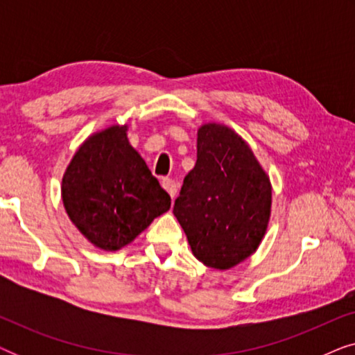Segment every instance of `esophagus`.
Listing matches in <instances>:
<instances>
[{"label": "esophagus", "instance_id": "34e87169", "mask_svg": "<svg viewBox=\"0 0 355 355\" xmlns=\"http://www.w3.org/2000/svg\"><path fill=\"white\" fill-rule=\"evenodd\" d=\"M162 186L166 189V192L169 193V196H171V198L176 197V193H178V182L174 181V179L164 178L163 181H162Z\"/></svg>", "mask_w": 355, "mask_h": 355}]
</instances>
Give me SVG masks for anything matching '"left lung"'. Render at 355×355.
Returning a JSON list of instances; mask_svg holds the SVG:
<instances>
[{"label": "left lung", "instance_id": "1", "mask_svg": "<svg viewBox=\"0 0 355 355\" xmlns=\"http://www.w3.org/2000/svg\"><path fill=\"white\" fill-rule=\"evenodd\" d=\"M270 211V179L249 145L226 125H202L197 163L173 208L193 255L210 268H232L259 247Z\"/></svg>", "mask_w": 355, "mask_h": 355}]
</instances>
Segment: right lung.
Masks as SVG:
<instances>
[{
  "instance_id": "add662e5",
  "label": "right lung",
  "mask_w": 355,
  "mask_h": 355,
  "mask_svg": "<svg viewBox=\"0 0 355 355\" xmlns=\"http://www.w3.org/2000/svg\"><path fill=\"white\" fill-rule=\"evenodd\" d=\"M128 125L92 135L62 176V203L82 234L105 250L134 241L171 207L144 158L130 147Z\"/></svg>"
}]
</instances>
